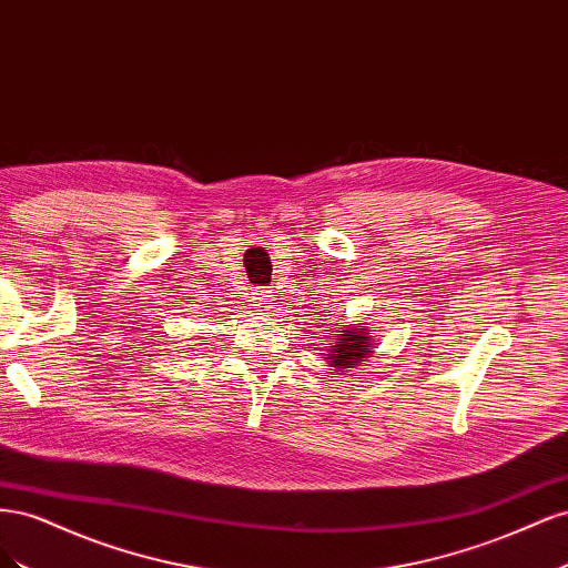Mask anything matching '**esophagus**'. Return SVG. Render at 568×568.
I'll list each match as a JSON object with an SVG mask.
<instances>
[{
	"label": "esophagus",
	"instance_id": "obj_1",
	"mask_svg": "<svg viewBox=\"0 0 568 568\" xmlns=\"http://www.w3.org/2000/svg\"><path fill=\"white\" fill-rule=\"evenodd\" d=\"M253 301H255L257 305H261V307H267V294H265V291H255Z\"/></svg>",
	"mask_w": 568,
	"mask_h": 568
}]
</instances>
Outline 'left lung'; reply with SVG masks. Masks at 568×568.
Listing matches in <instances>:
<instances>
[{
	"label": "left lung",
	"mask_w": 568,
	"mask_h": 568,
	"mask_svg": "<svg viewBox=\"0 0 568 568\" xmlns=\"http://www.w3.org/2000/svg\"><path fill=\"white\" fill-rule=\"evenodd\" d=\"M372 343H369V336L367 332H359L355 329V326H351V329L343 332L336 341V346H332V353H329V363L338 369H346L351 367L353 363H357V359L367 357L372 351Z\"/></svg>",
	"instance_id": "1"
}]
</instances>
